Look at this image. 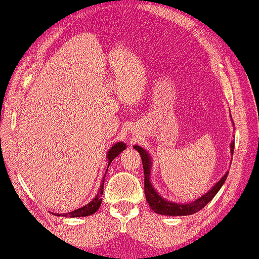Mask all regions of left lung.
<instances>
[{
  "instance_id": "left-lung-1",
  "label": "left lung",
  "mask_w": 259,
  "mask_h": 259,
  "mask_svg": "<svg viewBox=\"0 0 259 259\" xmlns=\"http://www.w3.org/2000/svg\"><path fill=\"white\" fill-rule=\"evenodd\" d=\"M134 148L139 152L141 155L142 165H143V172H145V194L146 199H147L148 205L153 211L157 213L166 214V216H188V214H193L198 211H200L208 201L212 200V198L217 194V192L220 191L221 187L223 186L224 181H226L228 172L221 179L219 182L216 183V186H213V188L211 191H208L206 194L202 195L201 198L197 199L195 201L188 202V204H175V202L166 201L154 191L153 187L151 185V181H149V174H151V158L147 154V152L145 149L139 147V146H134ZM230 152H234V141L230 145Z\"/></svg>"
}]
</instances>
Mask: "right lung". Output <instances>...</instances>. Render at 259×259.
Segmentation results:
<instances>
[{
	"label": "right lung",
	"mask_w": 259,
	"mask_h": 259,
	"mask_svg": "<svg viewBox=\"0 0 259 259\" xmlns=\"http://www.w3.org/2000/svg\"><path fill=\"white\" fill-rule=\"evenodd\" d=\"M126 148V145L123 142H118L116 143L114 146H112V148L108 151V154H107V158H108V165L111 164V161L114 159V158L117 157L118 154L120 153V152H123L124 149ZM108 169V167H107ZM105 179V177H104ZM102 193H104V180H102V185L100 186V191L98 193V195L94 198V200L90 201L88 205H85V206L78 208V210H74L72 212L70 213H66V214H61V216H65V217H85V216H89V214H93L94 212H96V210L100 207V205H101V195ZM57 216H60V214L55 213Z\"/></svg>",
	"instance_id": "right-lung-1"
}]
</instances>
